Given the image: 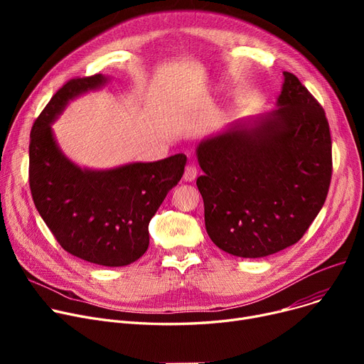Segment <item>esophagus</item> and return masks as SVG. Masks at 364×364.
<instances>
[{
    "label": "esophagus",
    "mask_w": 364,
    "mask_h": 364,
    "mask_svg": "<svg viewBox=\"0 0 364 364\" xmlns=\"http://www.w3.org/2000/svg\"><path fill=\"white\" fill-rule=\"evenodd\" d=\"M198 176V168L195 164H187L186 169H184V174H183V180L184 181H193Z\"/></svg>",
    "instance_id": "34e87169"
}]
</instances>
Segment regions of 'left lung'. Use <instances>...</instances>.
I'll use <instances>...</instances> for the list:
<instances>
[{"label":"left lung","mask_w":364,"mask_h":364,"mask_svg":"<svg viewBox=\"0 0 364 364\" xmlns=\"http://www.w3.org/2000/svg\"><path fill=\"white\" fill-rule=\"evenodd\" d=\"M277 109L199 143L198 188L208 236L240 258L295 245L326 200L332 140L320 103L283 72Z\"/></svg>","instance_id":"obj_1"}]
</instances>
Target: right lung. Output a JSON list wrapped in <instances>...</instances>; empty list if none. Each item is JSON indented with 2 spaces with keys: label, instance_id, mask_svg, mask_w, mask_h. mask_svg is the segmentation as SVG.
Masks as SVG:
<instances>
[{
  "label": "right lung",
  "instance_id": "obj_1",
  "mask_svg": "<svg viewBox=\"0 0 364 364\" xmlns=\"http://www.w3.org/2000/svg\"><path fill=\"white\" fill-rule=\"evenodd\" d=\"M102 73L57 91L31 129L29 186L35 208L63 250L84 261L122 267L149 247V223L181 180L183 153L106 171L80 168L57 146L51 124L69 100L105 85Z\"/></svg>",
  "mask_w": 364,
  "mask_h": 364
}]
</instances>
